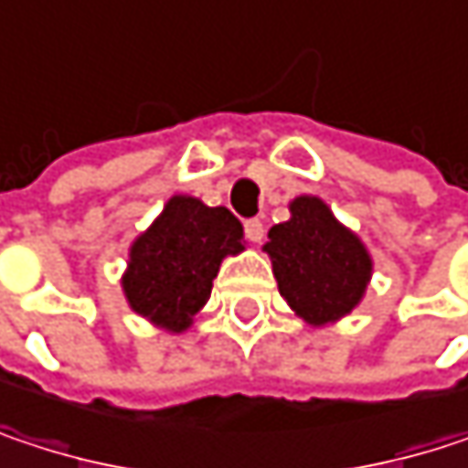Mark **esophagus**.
Instances as JSON below:
<instances>
[{
    "label": "esophagus",
    "instance_id": "1",
    "mask_svg": "<svg viewBox=\"0 0 468 468\" xmlns=\"http://www.w3.org/2000/svg\"><path fill=\"white\" fill-rule=\"evenodd\" d=\"M243 233H246V238L251 240V243H260L262 238H265V225H262V219H246L243 222Z\"/></svg>",
    "mask_w": 468,
    "mask_h": 468
}]
</instances>
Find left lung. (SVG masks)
<instances>
[{
    "instance_id": "8db88e82",
    "label": "left lung",
    "mask_w": 468,
    "mask_h": 468,
    "mask_svg": "<svg viewBox=\"0 0 468 468\" xmlns=\"http://www.w3.org/2000/svg\"><path fill=\"white\" fill-rule=\"evenodd\" d=\"M290 211L287 222L271 228L265 251L284 301L306 323L325 325L360 303L371 257L320 197H298Z\"/></svg>"
}]
</instances>
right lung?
<instances>
[{"instance_id":"1","label":"right lung","mask_w":468,"mask_h":468,"mask_svg":"<svg viewBox=\"0 0 468 468\" xmlns=\"http://www.w3.org/2000/svg\"><path fill=\"white\" fill-rule=\"evenodd\" d=\"M243 228L228 208L176 195L162 217L133 243L124 273L130 306L151 323L181 333L211 298L228 254H238Z\"/></svg>"}]
</instances>
